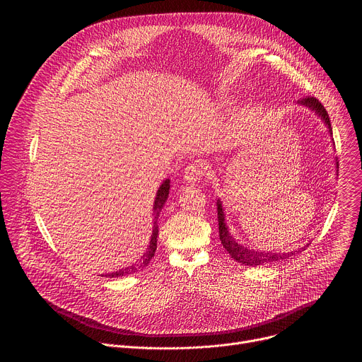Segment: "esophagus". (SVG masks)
<instances>
[{
  "label": "esophagus",
  "instance_id": "34e87169",
  "mask_svg": "<svg viewBox=\"0 0 362 362\" xmlns=\"http://www.w3.org/2000/svg\"><path fill=\"white\" fill-rule=\"evenodd\" d=\"M203 175H204L203 168H202L200 165H197V163H192V165L186 166L183 179H185L186 182H189V183H190V182H199V180L203 177Z\"/></svg>",
  "mask_w": 362,
  "mask_h": 362
}]
</instances>
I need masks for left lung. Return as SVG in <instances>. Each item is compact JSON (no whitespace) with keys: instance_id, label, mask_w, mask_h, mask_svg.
Segmentation results:
<instances>
[{"instance_id":"left-lung-1","label":"left lung","mask_w":362,"mask_h":362,"mask_svg":"<svg viewBox=\"0 0 362 362\" xmlns=\"http://www.w3.org/2000/svg\"><path fill=\"white\" fill-rule=\"evenodd\" d=\"M298 105L309 109L311 112H314L327 126L329 134L332 136V127H331V120L329 116L325 110V107L321 105V103L315 98V97H305L298 100ZM337 169H338V162H335ZM338 175V170H337ZM218 206V222H219V238L221 242L223 245V247L228 250V253L233 257V259L242 265L246 267H259V265H268V264H275L284 259H289L291 256L296 255L300 252V249L298 250H291V252H274V250H257V249H250L246 247L243 245H240L229 232V226L226 225V215H225V209L222 206L221 199H218L216 202ZM309 245V243H308ZM306 245V246H308Z\"/></svg>"}]
</instances>
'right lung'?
Segmentation results:
<instances>
[{"mask_svg": "<svg viewBox=\"0 0 362 362\" xmlns=\"http://www.w3.org/2000/svg\"><path fill=\"white\" fill-rule=\"evenodd\" d=\"M169 190H170V179L163 180V183L160 185L156 197H154L153 202V215H154V222H153V232H151V238L147 246V250L143 253V256L140 257V261L137 265L134 267H129L124 269H120L117 272H112V274H105L101 276H106V278H117V276H124V275H130L137 272L139 269L147 267L150 264V259L154 256V252H156L158 247V235H159V226H158V218L160 215V211L163 209V204L166 203L168 197H169Z\"/></svg>", "mask_w": 362, "mask_h": 362, "instance_id": "obj_1", "label": "right lung"}]
</instances>
